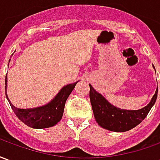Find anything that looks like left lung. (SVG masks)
<instances>
[{"mask_svg":"<svg viewBox=\"0 0 160 160\" xmlns=\"http://www.w3.org/2000/svg\"><path fill=\"white\" fill-rule=\"evenodd\" d=\"M153 68L154 66L152 65ZM155 69V68H154ZM90 86V101L94 118L100 127L114 132H125L136 127L148 116L158 96V87L150 103L139 110H124L111 104L105 98Z\"/></svg>","mask_w":160,"mask_h":160,"instance_id":"left-lung-1","label":"left lung"}]
</instances>
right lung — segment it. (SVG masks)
I'll list each match as a JSON object with an SVG mask.
<instances>
[{"mask_svg": "<svg viewBox=\"0 0 160 160\" xmlns=\"http://www.w3.org/2000/svg\"><path fill=\"white\" fill-rule=\"evenodd\" d=\"M77 82L78 81L64 86L52 100L44 105L36 108H30V109H19V108L15 107L10 102L8 97V94H7L8 77L6 76V97L8 98L13 112L21 122L33 128H46L55 126L57 122H59L61 121L62 118L63 111H64L65 103L70 93L73 90V88L75 87Z\"/></svg>", "mask_w": 160, "mask_h": 160, "instance_id": "add662e5", "label": "right lung"}]
</instances>
